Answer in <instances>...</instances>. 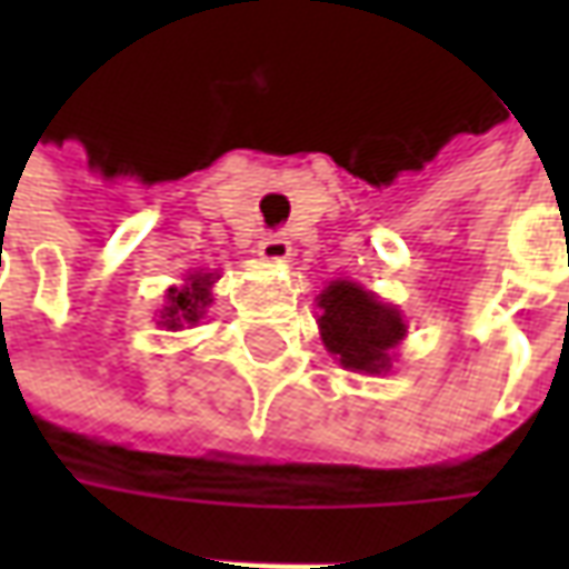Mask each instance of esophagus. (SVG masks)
<instances>
[{"mask_svg":"<svg viewBox=\"0 0 569 569\" xmlns=\"http://www.w3.org/2000/svg\"><path fill=\"white\" fill-rule=\"evenodd\" d=\"M259 256H262L266 262H284V259L291 256V240L281 237V233H266V237L259 240Z\"/></svg>","mask_w":569,"mask_h":569,"instance_id":"1","label":"esophagus"}]
</instances>
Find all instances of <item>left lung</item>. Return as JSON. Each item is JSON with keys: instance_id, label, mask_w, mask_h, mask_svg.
<instances>
[{"instance_id": "left-lung-1", "label": "left lung", "mask_w": 569, "mask_h": 569, "mask_svg": "<svg viewBox=\"0 0 569 569\" xmlns=\"http://www.w3.org/2000/svg\"><path fill=\"white\" fill-rule=\"evenodd\" d=\"M319 336L329 355L355 373H386L392 348L405 339V319L392 303L355 281H332L317 297Z\"/></svg>"}]
</instances>
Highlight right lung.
Wrapping results in <instances>:
<instances>
[{
    "label": "right lung",
    "instance_id": "obj_1",
    "mask_svg": "<svg viewBox=\"0 0 569 569\" xmlns=\"http://www.w3.org/2000/svg\"><path fill=\"white\" fill-rule=\"evenodd\" d=\"M211 284H214V278L211 274H189L187 284L183 288H170L167 291V307L161 310V319H158V326H164V329H183V326H196L202 313H206V307L211 303Z\"/></svg>",
    "mask_w": 569,
    "mask_h": 569
}]
</instances>
